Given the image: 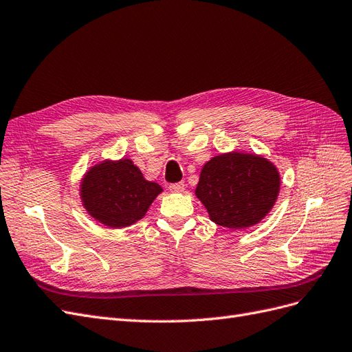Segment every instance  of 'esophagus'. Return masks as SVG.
I'll use <instances>...</instances> for the list:
<instances>
[{
  "label": "esophagus",
  "mask_w": 352,
  "mask_h": 352,
  "mask_svg": "<svg viewBox=\"0 0 352 352\" xmlns=\"http://www.w3.org/2000/svg\"><path fill=\"white\" fill-rule=\"evenodd\" d=\"M168 189L172 190V192H176V194H179V192H184V189H185V184L184 182H179V184H172L168 186Z\"/></svg>",
  "instance_id": "esophagus-1"
}]
</instances>
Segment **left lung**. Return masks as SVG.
I'll return each mask as SVG.
<instances>
[{
    "instance_id": "obj_1",
    "label": "left lung",
    "mask_w": 352,
    "mask_h": 352,
    "mask_svg": "<svg viewBox=\"0 0 352 352\" xmlns=\"http://www.w3.org/2000/svg\"><path fill=\"white\" fill-rule=\"evenodd\" d=\"M279 189L278 167L267 158L232 151L212 157L201 168L195 195L216 225L247 229L269 214Z\"/></svg>"
}]
</instances>
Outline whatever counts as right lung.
Here are the masks:
<instances>
[{
    "label": "right lung",
    "mask_w": 352,
    "mask_h": 352,
    "mask_svg": "<svg viewBox=\"0 0 352 352\" xmlns=\"http://www.w3.org/2000/svg\"><path fill=\"white\" fill-rule=\"evenodd\" d=\"M80 199L101 225L122 229L141 220L163 188L146 180L132 160H102L83 175Z\"/></svg>",
    "instance_id": "right-lung-1"
}]
</instances>
